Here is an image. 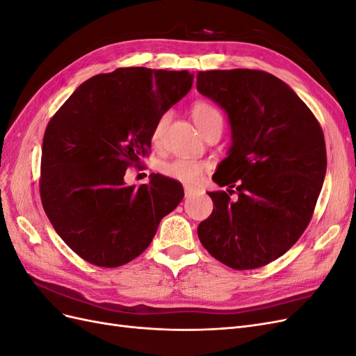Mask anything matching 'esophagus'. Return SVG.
Returning <instances> with one entry per match:
<instances>
[{
    "mask_svg": "<svg viewBox=\"0 0 356 356\" xmlns=\"http://www.w3.org/2000/svg\"><path fill=\"white\" fill-rule=\"evenodd\" d=\"M184 193H186V197H190V196L193 195V193H195V188L186 186V187H184Z\"/></svg>",
    "mask_w": 356,
    "mask_h": 356,
    "instance_id": "34e87169",
    "label": "esophagus"
}]
</instances>
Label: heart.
Masks as SVG:
<instances>
[{"mask_svg": "<svg viewBox=\"0 0 356 356\" xmlns=\"http://www.w3.org/2000/svg\"><path fill=\"white\" fill-rule=\"evenodd\" d=\"M191 115L193 120L197 124L200 129V132L203 134L207 129L215 123H222V114L217 106L207 102V101H197L191 108ZM168 122V115H163L157 122L154 132H153V143L159 144L161 136H163L165 126ZM207 163L204 161L199 160H193V159H175L172 161H168L163 166H161V172L172 179H177L179 182H184V184L195 186L200 181L202 174L207 169Z\"/></svg>", "mask_w": 356, "mask_h": 356, "instance_id": "b5f03b06", "label": "heart"}]
</instances>
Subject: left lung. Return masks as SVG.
<instances>
[{"mask_svg":"<svg viewBox=\"0 0 356 356\" xmlns=\"http://www.w3.org/2000/svg\"><path fill=\"white\" fill-rule=\"evenodd\" d=\"M197 90L227 114L232 145L212 179L213 211L199 224L204 250L236 270L272 263L314 213L327 172L322 129L286 83L257 70L197 72Z\"/></svg>","mask_w":356,"mask_h":356,"instance_id":"8db88e82","label":"left lung"}]
</instances>
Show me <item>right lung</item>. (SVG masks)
Here are the masks:
<instances>
[{
  "label": "right lung",
  "instance_id": "add662e5",
  "mask_svg": "<svg viewBox=\"0 0 356 356\" xmlns=\"http://www.w3.org/2000/svg\"><path fill=\"white\" fill-rule=\"evenodd\" d=\"M188 71L118 68L80 84L51 117L42 139V208L71 250L99 267L132 261L161 218L184 197L160 174L127 186L124 174L152 147L157 122L190 92Z\"/></svg>",
  "mask_w": 356,
  "mask_h": 356
}]
</instances>
